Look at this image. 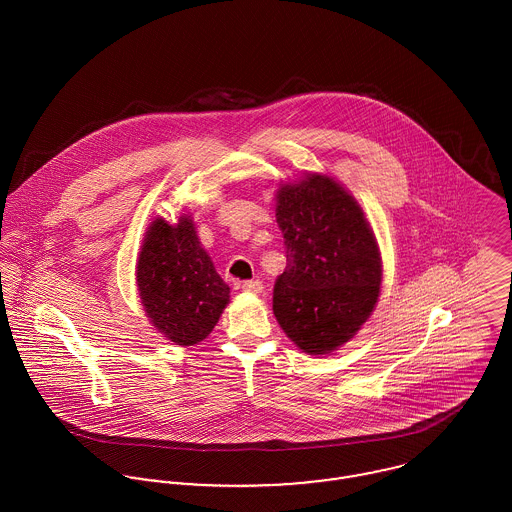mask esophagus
I'll return each mask as SVG.
<instances>
[{
  "instance_id": "esophagus-1",
  "label": "esophagus",
  "mask_w": 512,
  "mask_h": 512,
  "mask_svg": "<svg viewBox=\"0 0 512 512\" xmlns=\"http://www.w3.org/2000/svg\"><path fill=\"white\" fill-rule=\"evenodd\" d=\"M242 290L248 293H260L262 292V282L260 280H246V282H242Z\"/></svg>"
}]
</instances>
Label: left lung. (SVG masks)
Instances as JSON below:
<instances>
[{
    "label": "left lung",
    "mask_w": 512,
    "mask_h": 512,
    "mask_svg": "<svg viewBox=\"0 0 512 512\" xmlns=\"http://www.w3.org/2000/svg\"><path fill=\"white\" fill-rule=\"evenodd\" d=\"M276 220L288 266L274 284V315L299 349L327 355L376 305L382 268L374 234L357 201L323 175L282 187Z\"/></svg>",
    "instance_id": "obj_1"
}]
</instances>
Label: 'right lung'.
Segmentation results:
<instances>
[{
    "label": "right lung",
    "instance_id": "add662e5",
    "mask_svg": "<svg viewBox=\"0 0 512 512\" xmlns=\"http://www.w3.org/2000/svg\"><path fill=\"white\" fill-rule=\"evenodd\" d=\"M136 274L147 317L177 345L203 341L228 303L230 290L187 217L175 226L153 220Z\"/></svg>",
    "mask_w": 512,
    "mask_h": 512
}]
</instances>
